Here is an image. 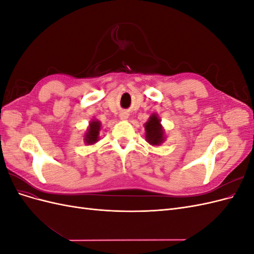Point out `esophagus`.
<instances>
[{
	"mask_svg": "<svg viewBox=\"0 0 254 254\" xmlns=\"http://www.w3.org/2000/svg\"><path fill=\"white\" fill-rule=\"evenodd\" d=\"M128 118H129V113H128V112H121V114H120V119H121V120L125 121V120H127Z\"/></svg>",
	"mask_w": 254,
	"mask_h": 254,
	"instance_id": "1",
	"label": "esophagus"
}]
</instances>
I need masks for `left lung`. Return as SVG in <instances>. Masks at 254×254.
<instances>
[{
	"label": "left lung",
	"instance_id": "left-lung-1",
	"mask_svg": "<svg viewBox=\"0 0 254 254\" xmlns=\"http://www.w3.org/2000/svg\"><path fill=\"white\" fill-rule=\"evenodd\" d=\"M145 140L152 146H160L163 144L166 135L163 126L161 125V120L157 113H152L148 121L144 124Z\"/></svg>",
	"mask_w": 254,
	"mask_h": 254
}]
</instances>
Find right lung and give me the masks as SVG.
<instances>
[{"instance_id": "1", "label": "right lung", "mask_w": 254, "mask_h": 254, "mask_svg": "<svg viewBox=\"0 0 254 254\" xmlns=\"http://www.w3.org/2000/svg\"><path fill=\"white\" fill-rule=\"evenodd\" d=\"M102 129V123L97 119H93L90 123L89 126L84 132L83 142L87 145H93L99 140V131Z\"/></svg>"}]
</instances>
